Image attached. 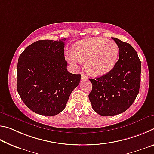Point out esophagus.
Wrapping results in <instances>:
<instances>
[{"label":"esophagus","mask_w":154,"mask_h":154,"mask_svg":"<svg viewBox=\"0 0 154 154\" xmlns=\"http://www.w3.org/2000/svg\"><path fill=\"white\" fill-rule=\"evenodd\" d=\"M88 77L87 76H85V75H84L83 74H82V80H83V79H88Z\"/></svg>","instance_id":"esophagus-1"}]
</instances>
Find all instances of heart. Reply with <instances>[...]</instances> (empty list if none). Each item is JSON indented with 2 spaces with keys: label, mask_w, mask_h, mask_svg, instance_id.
I'll use <instances>...</instances> for the list:
<instances>
[{
  "label": "heart",
  "mask_w": 154,
  "mask_h": 154,
  "mask_svg": "<svg viewBox=\"0 0 154 154\" xmlns=\"http://www.w3.org/2000/svg\"><path fill=\"white\" fill-rule=\"evenodd\" d=\"M119 54V48L113 41L104 38H90L77 41L67 56L74 65L86 62V69L96 77L107 74L113 69Z\"/></svg>",
  "instance_id": "obj_1"
}]
</instances>
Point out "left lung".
Here are the masks:
<instances>
[{
    "instance_id": "left-lung-1",
    "label": "left lung",
    "mask_w": 154,
    "mask_h": 154,
    "mask_svg": "<svg viewBox=\"0 0 154 154\" xmlns=\"http://www.w3.org/2000/svg\"><path fill=\"white\" fill-rule=\"evenodd\" d=\"M119 50L118 62L107 74L89 79L92 90L89 99L96 113L112 116L126 111L132 105L139 92L141 62L130 44L117 38Z\"/></svg>"
}]
</instances>
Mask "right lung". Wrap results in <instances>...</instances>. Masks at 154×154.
<instances>
[{"label":"right lung","instance_id":"1","mask_svg":"<svg viewBox=\"0 0 154 154\" xmlns=\"http://www.w3.org/2000/svg\"><path fill=\"white\" fill-rule=\"evenodd\" d=\"M65 41H36L18 59L17 92L25 105L36 113L56 116L60 113L80 82V74L70 73L66 69Z\"/></svg>","mask_w":154,"mask_h":154}]
</instances>
